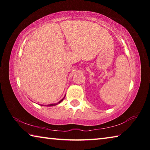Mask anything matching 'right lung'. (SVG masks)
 <instances>
[{"instance_id": "add662e5", "label": "right lung", "mask_w": 150, "mask_h": 150, "mask_svg": "<svg viewBox=\"0 0 150 150\" xmlns=\"http://www.w3.org/2000/svg\"><path fill=\"white\" fill-rule=\"evenodd\" d=\"M64 98H65V96H64V97L63 98V99L59 101V102H58L57 103H55V104H51V105H48L47 106H55V105H58V104H59L61 102H62V101L63 99H64Z\"/></svg>"}]
</instances>
